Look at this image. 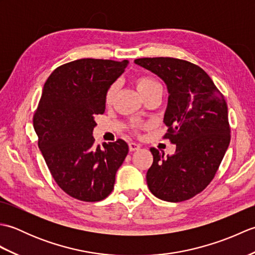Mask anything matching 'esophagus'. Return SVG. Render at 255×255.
Returning a JSON list of instances; mask_svg holds the SVG:
<instances>
[{"label": "esophagus", "mask_w": 255, "mask_h": 255, "mask_svg": "<svg viewBox=\"0 0 255 255\" xmlns=\"http://www.w3.org/2000/svg\"><path fill=\"white\" fill-rule=\"evenodd\" d=\"M140 149V144H138V143H136V142H130L129 143V150L131 151H137V150H139Z\"/></svg>", "instance_id": "34e87169"}]
</instances>
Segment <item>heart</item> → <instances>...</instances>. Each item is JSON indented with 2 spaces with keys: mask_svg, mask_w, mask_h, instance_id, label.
Here are the masks:
<instances>
[{
  "mask_svg": "<svg viewBox=\"0 0 255 255\" xmlns=\"http://www.w3.org/2000/svg\"><path fill=\"white\" fill-rule=\"evenodd\" d=\"M134 84H136V88L138 90V92L141 94L143 97L151 93V92L158 89H162L161 84L156 81L155 79H153L152 77H149V75H141V77H138L134 80ZM117 91V85L116 84H112L108 90L106 91L105 94V103L106 104H111L114 100V96L116 94ZM145 127V125H136L133 126L134 129L137 128H142Z\"/></svg>",
  "mask_w": 255,
  "mask_h": 255,
  "instance_id": "obj_1",
  "label": "heart"
}]
</instances>
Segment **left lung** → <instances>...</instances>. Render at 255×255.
<instances>
[{"instance_id": "obj_1", "label": "left lung", "mask_w": 255, "mask_h": 255, "mask_svg": "<svg viewBox=\"0 0 255 255\" xmlns=\"http://www.w3.org/2000/svg\"><path fill=\"white\" fill-rule=\"evenodd\" d=\"M134 63L158 75L169 91L163 138L176 144L175 153L150 151L153 163L147 184L155 197L166 202L187 200L213 181L230 143L228 107L202 68L181 59L140 58Z\"/></svg>"}]
</instances>
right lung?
Here are the masks:
<instances>
[{
    "mask_svg": "<svg viewBox=\"0 0 255 255\" xmlns=\"http://www.w3.org/2000/svg\"><path fill=\"white\" fill-rule=\"evenodd\" d=\"M127 66L128 60L79 59L53 70L44 85L32 118L38 147L58 186L75 199L106 198L128 154L123 139L101 147L92 136L106 91Z\"/></svg>",
    "mask_w": 255,
    "mask_h": 255,
    "instance_id": "1",
    "label": "right lung"
}]
</instances>
